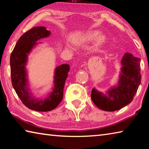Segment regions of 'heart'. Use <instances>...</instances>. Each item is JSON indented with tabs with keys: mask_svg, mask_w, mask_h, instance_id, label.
Instances as JSON below:
<instances>
[{
	"mask_svg": "<svg viewBox=\"0 0 149 149\" xmlns=\"http://www.w3.org/2000/svg\"><path fill=\"white\" fill-rule=\"evenodd\" d=\"M99 31L97 30H93V31H90L87 32V33L84 35V37H83V40L84 41L89 42V41H93V40H95V43L97 46H100L104 43L107 41V37L104 34H100Z\"/></svg>",
	"mask_w": 149,
	"mask_h": 149,
	"instance_id": "1",
	"label": "heart"
}]
</instances>
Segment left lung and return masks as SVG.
Segmentation results:
<instances>
[{
    "instance_id": "left-lung-1",
    "label": "left lung",
    "mask_w": 149,
    "mask_h": 149,
    "mask_svg": "<svg viewBox=\"0 0 149 149\" xmlns=\"http://www.w3.org/2000/svg\"><path fill=\"white\" fill-rule=\"evenodd\" d=\"M141 59L132 54L125 53L122 60V68L119 83L107 92L108 95L92 89L91 99L100 109L105 111H116L132 101L141 84Z\"/></svg>"
}]
</instances>
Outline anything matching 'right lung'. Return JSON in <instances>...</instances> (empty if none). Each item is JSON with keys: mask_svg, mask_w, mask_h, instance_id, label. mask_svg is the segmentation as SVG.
I'll return each instance as SVG.
<instances>
[{"mask_svg": "<svg viewBox=\"0 0 149 149\" xmlns=\"http://www.w3.org/2000/svg\"><path fill=\"white\" fill-rule=\"evenodd\" d=\"M50 32L45 27H35L20 37L10 56V74L12 86L23 104L29 109L48 112L54 109L63 99L65 81L70 70L68 64H62L55 70L54 87L47 99H35L30 96L27 87V74L25 65L27 55L37 41L49 36Z\"/></svg>", "mask_w": 149, "mask_h": 149, "instance_id": "right-lung-1", "label": "right lung"}]
</instances>
